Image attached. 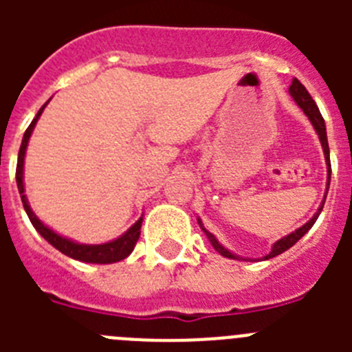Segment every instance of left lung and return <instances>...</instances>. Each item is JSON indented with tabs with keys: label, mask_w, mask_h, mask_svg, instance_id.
<instances>
[{
	"label": "left lung",
	"mask_w": 352,
	"mask_h": 352,
	"mask_svg": "<svg viewBox=\"0 0 352 352\" xmlns=\"http://www.w3.org/2000/svg\"><path fill=\"white\" fill-rule=\"evenodd\" d=\"M289 93H291V96H292V98H294V102H296V104L300 105L301 109H303V113L307 114V116H309V120L312 121L314 129L317 130V135H319V139H321L322 149H324L326 162H328V188H329V178H331V166H329V146H328V138H326L324 120H322L321 113H319V107H317V105H316V102H314V98H312V96H310V93L307 91V88H305V86L300 82V80L292 79L291 86H289ZM326 194H328V192H326ZM322 206H324V201H322L321 208L317 210V213L314 214L312 220H309V222L305 223V226H301L300 229H296V231H294V232L287 234V236H285V238L278 239V241H276V243L273 245V250L270 252L268 256L264 257V259H272V257H275V256H280L282 252H285V250H287V248H291L292 245L296 243L298 239L303 238V236L307 234V232H309L310 227H312L314 223H316L317 217H319V213H321V211H322ZM204 232H206V236H208V238H210L211 245H213L214 250L219 252L220 256L229 257V259H238V257H236L234 254H231V252H229V250H226V248H223L222 245H220L219 241H217V238H214V236L211 234V232H208L206 229H204Z\"/></svg>",
	"instance_id": "1"
}]
</instances>
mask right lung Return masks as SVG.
Listing matches in <instances>:
<instances>
[{
  "instance_id": "1",
  "label": "right lung",
  "mask_w": 352,
  "mask_h": 352,
  "mask_svg": "<svg viewBox=\"0 0 352 352\" xmlns=\"http://www.w3.org/2000/svg\"><path fill=\"white\" fill-rule=\"evenodd\" d=\"M43 107L38 111L36 118L31 121V125L28 126L26 132H24V138L23 142H21V149H19V158H17V169H15V179H17V188H19V194H21V199H23V206L26 210L28 217H30L31 223L35 227L36 231L43 236V238L47 239L49 243L52 245L54 248L65 254V256L72 257V259H77V261H82V263H95V264H111V263H118V261L125 259L132 254L133 247L138 243L139 234H141V223L142 219H139L138 222L133 223L130 227L129 231L125 234L121 236V238L114 239L111 243H104V245H79V243H74L70 239L63 238V236L56 234L54 231H51L49 227L43 226L38 219L35 217V213L31 211L30 204L26 201V195H24V185H23V167H24V153H26V146L28 141H30V135L33 132L36 125V120L40 118L42 114Z\"/></svg>"
}]
</instances>
